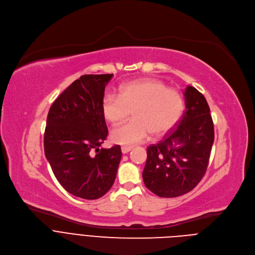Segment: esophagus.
I'll use <instances>...</instances> for the list:
<instances>
[{
  "mask_svg": "<svg viewBox=\"0 0 255 255\" xmlns=\"http://www.w3.org/2000/svg\"><path fill=\"white\" fill-rule=\"evenodd\" d=\"M132 148H133L132 146H127V145H125V146L121 147V151H122V153L125 154V153H128Z\"/></svg>",
  "mask_w": 255,
  "mask_h": 255,
  "instance_id": "obj_1",
  "label": "esophagus"
}]
</instances>
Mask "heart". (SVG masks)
Here are the masks:
<instances>
[{
	"mask_svg": "<svg viewBox=\"0 0 255 255\" xmlns=\"http://www.w3.org/2000/svg\"><path fill=\"white\" fill-rule=\"evenodd\" d=\"M101 110L104 118L115 125L123 123L132 111L134 119L111 132L115 143L131 145L144 141L150 133L156 137L168 133L183 114L184 101L162 82L144 79L123 84L119 95L107 93Z\"/></svg>",
	"mask_w": 255,
	"mask_h": 255,
	"instance_id": "heart-1",
	"label": "heart"
}]
</instances>
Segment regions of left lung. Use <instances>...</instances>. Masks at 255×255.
<instances>
[{
    "label": "left lung",
    "instance_id": "1",
    "mask_svg": "<svg viewBox=\"0 0 255 255\" xmlns=\"http://www.w3.org/2000/svg\"><path fill=\"white\" fill-rule=\"evenodd\" d=\"M184 95L183 117L175 129L147 148L142 173L146 188L161 198L183 196L200 183L214 142V124L205 97L191 86Z\"/></svg>",
    "mask_w": 255,
    "mask_h": 255
}]
</instances>
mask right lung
Returning <instances> with one entry per match:
<instances>
[{"label":"right lung","instance_id":"1","mask_svg":"<svg viewBox=\"0 0 255 255\" xmlns=\"http://www.w3.org/2000/svg\"><path fill=\"white\" fill-rule=\"evenodd\" d=\"M112 77L82 76L53 102L47 116L45 156L63 189L85 200L112 188L122 156L119 145L100 148L108 135L101 103Z\"/></svg>","mask_w":255,"mask_h":255}]
</instances>
